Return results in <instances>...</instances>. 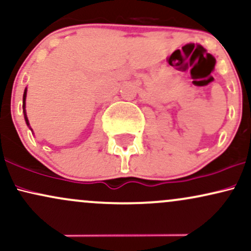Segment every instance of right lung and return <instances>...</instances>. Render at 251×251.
<instances>
[{"label":"right lung","instance_id":"add662e5","mask_svg":"<svg viewBox=\"0 0 251 251\" xmlns=\"http://www.w3.org/2000/svg\"><path fill=\"white\" fill-rule=\"evenodd\" d=\"M25 98H27V87H25V93H24V105H22V108H24V114H25V124H27L28 127H29V128L31 129L30 125H29V122H28L27 113H25Z\"/></svg>","mask_w":251,"mask_h":251}]
</instances>
